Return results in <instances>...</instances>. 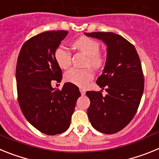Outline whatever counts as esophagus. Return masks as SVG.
Here are the masks:
<instances>
[{"label":"esophagus","instance_id":"obj_1","mask_svg":"<svg viewBox=\"0 0 159 159\" xmlns=\"http://www.w3.org/2000/svg\"><path fill=\"white\" fill-rule=\"evenodd\" d=\"M80 93L81 95H85V93H86V91L84 89H83V88H80Z\"/></svg>","mask_w":159,"mask_h":159}]
</instances>
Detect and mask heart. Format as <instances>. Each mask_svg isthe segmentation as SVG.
Segmentation results:
<instances>
[{
	"mask_svg": "<svg viewBox=\"0 0 159 159\" xmlns=\"http://www.w3.org/2000/svg\"><path fill=\"white\" fill-rule=\"evenodd\" d=\"M72 45L87 57L85 66H89L95 71H99L105 65L106 58L104 55L99 52L100 43L96 40L88 36H81L73 42ZM54 58L59 67L62 69H67L71 64V52L63 46H58L55 49ZM64 77L67 82L77 86L85 87L93 79V73L90 68H71L65 73Z\"/></svg>",
	"mask_w": 159,
	"mask_h": 159,
	"instance_id": "1",
	"label": "heart"
}]
</instances>
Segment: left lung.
Segmentation results:
<instances>
[{
  "mask_svg": "<svg viewBox=\"0 0 159 159\" xmlns=\"http://www.w3.org/2000/svg\"><path fill=\"white\" fill-rule=\"evenodd\" d=\"M102 40L107 46V62L96 84L107 94L90 91L88 109L90 123L95 130L115 134L134 118L144 90L141 61L135 48L120 35L113 32H84Z\"/></svg>",
  "mask_w": 159,
  "mask_h": 159,
  "instance_id": "1",
  "label": "left lung"
}]
</instances>
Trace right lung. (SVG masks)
<instances>
[{
	"label": "right lung",
	"mask_w": 159,
	"mask_h": 159,
	"mask_svg": "<svg viewBox=\"0 0 159 159\" xmlns=\"http://www.w3.org/2000/svg\"><path fill=\"white\" fill-rule=\"evenodd\" d=\"M67 31H47L31 37L22 46L16 68L17 99L25 117L43 134H61L68 129L77 99L78 87L65 83L55 89L52 83L60 82L62 71L54 58L55 49Z\"/></svg>",
	"instance_id": "obj_1"
}]
</instances>
